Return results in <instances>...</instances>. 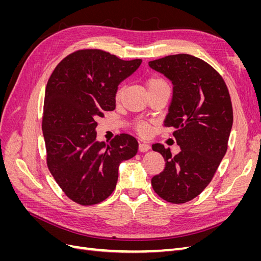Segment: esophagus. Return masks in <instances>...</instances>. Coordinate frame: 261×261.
I'll return each instance as SVG.
<instances>
[{"label": "esophagus", "instance_id": "obj_1", "mask_svg": "<svg viewBox=\"0 0 261 261\" xmlns=\"http://www.w3.org/2000/svg\"><path fill=\"white\" fill-rule=\"evenodd\" d=\"M139 151L140 152H146V151H148V150L150 149V146L148 145V144H145V143H141V144H139Z\"/></svg>", "mask_w": 261, "mask_h": 261}]
</instances>
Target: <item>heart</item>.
Returning a JSON list of instances; mask_svg holds the SVG:
<instances>
[{
	"mask_svg": "<svg viewBox=\"0 0 261 261\" xmlns=\"http://www.w3.org/2000/svg\"><path fill=\"white\" fill-rule=\"evenodd\" d=\"M146 85H147L148 91H152V90L160 88V87H163V86L168 85V84H167V82L163 80L162 77L153 75V76H150L148 80L146 81ZM122 93H123V88H122V87H120V88H118L115 92V100L116 101L121 100ZM135 129L138 134H140V135L146 136V135H149L150 132H151V126H150V124H148V123L140 122V123H137L135 125Z\"/></svg>",
	"mask_w": 261,
	"mask_h": 261,
	"instance_id": "b5f03b06",
	"label": "heart"
}]
</instances>
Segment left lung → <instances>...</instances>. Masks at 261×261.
<instances>
[{
    "instance_id": "8db88e82",
    "label": "left lung",
    "mask_w": 261,
    "mask_h": 261,
    "mask_svg": "<svg viewBox=\"0 0 261 261\" xmlns=\"http://www.w3.org/2000/svg\"><path fill=\"white\" fill-rule=\"evenodd\" d=\"M149 66L173 84V97L165 127L175 128L180 151L152 146L165 161L164 170L151 178L156 195L172 203L194 199L208 186L227 150L233 109L227 87L217 70L189 54L150 61Z\"/></svg>"
}]
</instances>
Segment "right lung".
<instances>
[{
	"instance_id": "1",
	"label": "right lung",
	"mask_w": 261,
	"mask_h": 261,
	"mask_svg": "<svg viewBox=\"0 0 261 261\" xmlns=\"http://www.w3.org/2000/svg\"><path fill=\"white\" fill-rule=\"evenodd\" d=\"M140 64V59L78 50L59 63L46 84V164L64 194L83 206L106 200L116 186L120 163L137 153V140L128 134L116 135L109 145L97 141L96 120L115 109L118 85Z\"/></svg>"
}]
</instances>
